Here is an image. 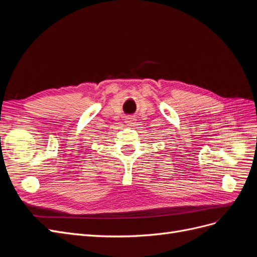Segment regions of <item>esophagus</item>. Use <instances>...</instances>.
I'll list each match as a JSON object with an SVG mask.
<instances>
[{
    "label": "esophagus",
    "mask_w": 257,
    "mask_h": 257,
    "mask_svg": "<svg viewBox=\"0 0 257 257\" xmlns=\"http://www.w3.org/2000/svg\"><path fill=\"white\" fill-rule=\"evenodd\" d=\"M125 120H126L125 122L127 123V125H133V124L135 123V118H134V116H127Z\"/></svg>",
    "instance_id": "1"
}]
</instances>
